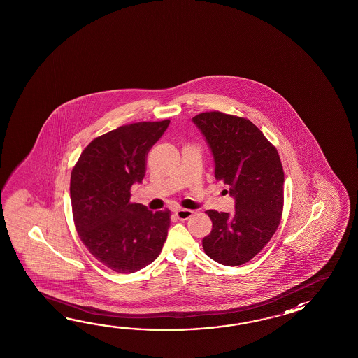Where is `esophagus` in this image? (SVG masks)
I'll return each mask as SVG.
<instances>
[{
  "instance_id": "34e87169",
  "label": "esophagus",
  "mask_w": 358,
  "mask_h": 358,
  "mask_svg": "<svg viewBox=\"0 0 358 358\" xmlns=\"http://www.w3.org/2000/svg\"><path fill=\"white\" fill-rule=\"evenodd\" d=\"M192 215H193L192 210H187V208H178V210H176V216L179 220H188Z\"/></svg>"
}]
</instances>
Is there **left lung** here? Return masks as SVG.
Returning a JSON list of instances; mask_svg holds the SVG:
<instances>
[{"label":"left lung","instance_id":"8db88e82","mask_svg":"<svg viewBox=\"0 0 358 358\" xmlns=\"http://www.w3.org/2000/svg\"><path fill=\"white\" fill-rule=\"evenodd\" d=\"M205 136L215 178L236 199L233 215L208 210L213 230L202 239L205 253L227 266L253 259L282 220L284 171L279 153L248 119L210 111L192 119Z\"/></svg>","mask_w":358,"mask_h":358}]
</instances>
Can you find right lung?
<instances>
[{
  "label": "right lung",
  "mask_w": 358,
  "mask_h": 358,
  "mask_svg": "<svg viewBox=\"0 0 358 358\" xmlns=\"http://www.w3.org/2000/svg\"><path fill=\"white\" fill-rule=\"evenodd\" d=\"M170 120L134 122L94 138L70 178L76 231L105 266L131 274L159 257L168 236L170 211L152 213L130 202V188L142 182L147 153Z\"/></svg>",
  "instance_id": "1"
}]
</instances>
